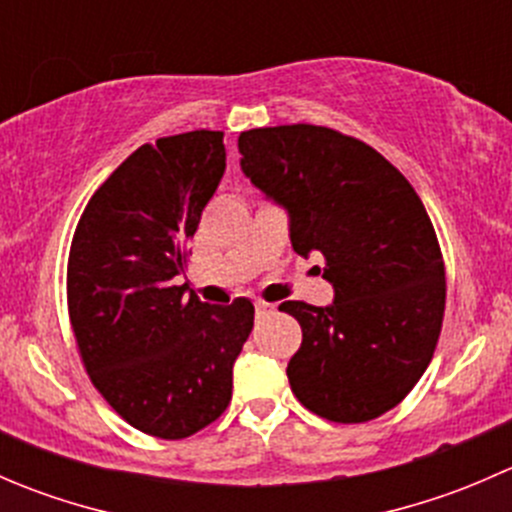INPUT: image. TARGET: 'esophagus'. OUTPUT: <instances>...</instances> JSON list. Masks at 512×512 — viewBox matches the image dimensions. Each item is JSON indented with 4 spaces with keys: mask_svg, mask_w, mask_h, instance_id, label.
I'll return each instance as SVG.
<instances>
[{
    "mask_svg": "<svg viewBox=\"0 0 512 512\" xmlns=\"http://www.w3.org/2000/svg\"><path fill=\"white\" fill-rule=\"evenodd\" d=\"M255 312H257V317H270V314L275 312V304L255 302Z\"/></svg>",
    "mask_w": 512,
    "mask_h": 512,
    "instance_id": "obj_1",
    "label": "esophagus"
}]
</instances>
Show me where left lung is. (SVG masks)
Returning a JSON list of instances; mask_svg holds the SVG:
<instances>
[{
  "instance_id": "1",
  "label": "left lung",
  "mask_w": 512,
  "mask_h": 512,
  "mask_svg": "<svg viewBox=\"0 0 512 512\" xmlns=\"http://www.w3.org/2000/svg\"><path fill=\"white\" fill-rule=\"evenodd\" d=\"M242 173L289 215L297 255L324 257L334 302H282L302 327L287 379L299 404L364 423L406 399L441 334L446 270L409 180L381 153L324 126L252 128Z\"/></svg>"
}]
</instances>
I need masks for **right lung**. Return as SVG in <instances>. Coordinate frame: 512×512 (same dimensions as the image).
Instances as JSON below:
<instances>
[{
	"label": "right lung",
	"instance_id": "right-lung-1",
	"mask_svg": "<svg viewBox=\"0 0 512 512\" xmlns=\"http://www.w3.org/2000/svg\"><path fill=\"white\" fill-rule=\"evenodd\" d=\"M223 173V131L146 143L91 195L71 240L66 297L81 361L118 416L165 441L227 409L255 319L250 299L215 307L175 282Z\"/></svg>",
	"mask_w": 512,
	"mask_h": 512
}]
</instances>
